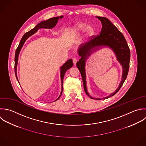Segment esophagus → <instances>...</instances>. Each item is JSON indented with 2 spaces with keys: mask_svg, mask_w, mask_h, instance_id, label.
Segmentation results:
<instances>
[{
  "mask_svg": "<svg viewBox=\"0 0 146 146\" xmlns=\"http://www.w3.org/2000/svg\"><path fill=\"white\" fill-rule=\"evenodd\" d=\"M77 58H73V64H74V65H76V63H77Z\"/></svg>",
  "mask_w": 146,
  "mask_h": 146,
  "instance_id": "1",
  "label": "esophagus"
}]
</instances>
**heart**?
Wrapping results in <instances>:
<instances>
[{
    "label": "heart",
    "instance_id": "1",
    "mask_svg": "<svg viewBox=\"0 0 146 146\" xmlns=\"http://www.w3.org/2000/svg\"><path fill=\"white\" fill-rule=\"evenodd\" d=\"M84 29H85V32L88 36H90L93 33V29L91 26L87 25L85 23L80 22L74 25L72 29V34L76 37H78Z\"/></svg>",
    "mask_w": 146,
    "mask_h": 146
}]
</instances>
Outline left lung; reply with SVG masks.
Wrapping results in <instances>:
<instances>
[{
    "label": "left lung",
    "mask_w": 146,
    "mask_h": 146,
    "mask_svg": "<svg viewBox=\"0 0 146 146\" xmlns=\"http://www.w3.org/2000/svg\"><path fill=\"white\" fill-rule=\"evenodd\" d=\"M97 17L101 21L102 25L100 34L96 36H93L89 41L80 46L78 53L81 57L76 65L81 73L84 88L86 94L92 99L105 100L114 96L119 90L126 80L130 66V50L123 34L108 19L100 16H97ZM101 46H109L114 51L117 60L122 65L123 69V77L120 86L115 92L103 99H93L88 94L87 90L84 68L85 61L93 52L98 50Z\"/></svg>",
    "instance_id": "obj_1"
}]
</instances>
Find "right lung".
Instances as JSON below:
<instances>
[{"label":"right lung","instance_id":"obj_1","mask_svg":"<svg viewBox=\"0 0 146 146\" xmlns=\"http://www.w3.org/2000/svg\"><path fill=\"white\" fill-rule=\"evenodd\" d=\"M62 17H63V16H57V17H54L49 19L48 20H47L46 21H42L40 22V23H38L34 28H33L31 30H30L29 31L26 32L23 35V36L22 37V38L20 40L19 45V46H17V48L16 50L15 56V76H16V77L17 81H18V78H17V77L16 69H17V62H18V57H19V53L20 52V50H21V48L23 47L24 42L27 40V39L29 37H30L31 36L33 35L35 33H36L38 29H40V28L51 29V28L54 27L56 26V24L57 23L58 19H62ZM73 62H72V60L69 59L60 68V70H61L60 71V74H61V84H62V90H61V94H60L59 97L56 101L58 100L59 99V98L61 97V94H62V83H63V80H64V75H65L66 72L69 69H70V68H72L73 66ZM18 82H19V81H18Z\"/></svg>","mask_w":146,"mask_h":146}]
</instances>
